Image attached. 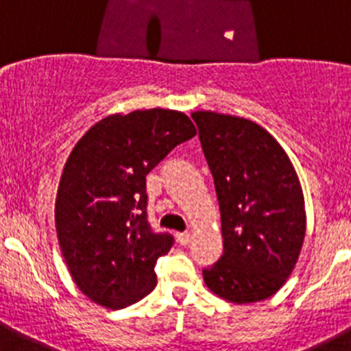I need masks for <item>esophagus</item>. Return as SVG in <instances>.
<instances>
[{"mask_svg":"<svg viewBox=\"0 0 351 351\" xmlns=\"http://www.w3.org/2000/svg\"><path fill=\"white\" fill-rule=\"evenodd\" d=\"M176 237H178V243L182 244V246H186V244H188L191 241V234H190V232H179V234L176 235Z\"/></svg>","mask_w":351,"mask_h":351,"instance_id":"esophagus-1","label":"esophagus"}]
</instances>
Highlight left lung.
Segmentation results:
<instances>
[{
    "label": "left lung",
    "mask_w": 351,
    "mask_h": 351,
    "mask_svg": "<svg viewBox=\"0 0 351 351\" xmlns=\"http://www.w3.org/2000/svg\"><path fill=\"white\" fill-rule=\"evenodd\" d=\"M191 117L221 213L223 255L204 269V281L235 304L267 299L287 283L306 235L295 169L278 141L253 121L210 110Z\"/></svg>",
    "instance_id": "left-lung-1"
}]
</instances>
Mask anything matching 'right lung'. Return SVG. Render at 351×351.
Wrapping results in <instances>:
<instances>
[{
  "label": "right lung",
  "mask_w": 351,
  "mask_h": 351,
  "mask_svg": "<svg viewBox=\"0 0 351 351\" xmlns=\"http://www.w3.org/2000/svg\"><path fill=\"white\" fill-rule=\"evenodd\" d=\"M195 135L186 114L149 108L98 121L70 153L56 232L71 280L93 302L123 309L156 287L154 265L173 237L151 230L145 176Z\"/></svg>",
  "instance_id": "1"
}]
</instances>
